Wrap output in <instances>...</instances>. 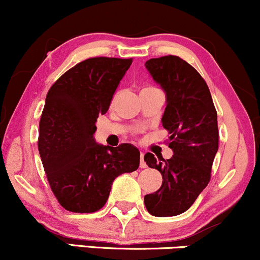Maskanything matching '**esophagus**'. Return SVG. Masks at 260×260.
Wrapping results in <instances>:
<instances>
[{
	"label": "esophagus",
	"instance_id": "34e87169",
	"mask_svg": "<svg viewBox=\"0 0 260 260\" xmlns=\"http://www.w3.org/2000/svg\"><path fill=\"white\" fill-rule=\"evenodd\" d=\"M140 167L146 168V162L144 161V152L140 153Z\"/></svg>",
	"mask_w": 260,
	"mask_h": 260
}]
</instances>
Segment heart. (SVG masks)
I'll return each instance as SVG.
<instances>
[{
	"mask_svg": "<svg viewBox=\"0 0 260 260\" xmlns=\"http://www.w3.org/2000/svg\"><path fill=\"white\" fill-rule=\"evenodd\" d=\"M148 88H153V87H148Z\"/></svg>",
	"mask_w": 260,
	"mask_h": 260,
	"instance_id": "b5f03b06",
	"label": "heart"
}]
</instances>
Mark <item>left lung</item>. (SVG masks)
I'll return each instance as SVG.
<instances>
[{
	"instance_id": "8db88e82",
	"label": "left lung",
	"mask_w": 260,
	"mask_h": 260,
	"mask_svg": "<svg viewBox=\"0 0 260 260\" xmlns=\"http://www.w3.org/2000/svg\"><path fill=\"white\" fill-rule=\"evenodd\" d=\"M145 67L166 94L162 125L169 134V159L152 153L145 162L162 174L161 188L145 195V205L157 217L186 211L206 188L218 150L217 113L204 78L178 56L146 61Z\"/></svg>"
}]
</instances>
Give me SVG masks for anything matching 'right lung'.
<instances>
[{
    "label": "right lung",
    "mask_w": 260,
    "mask_h": 260,
    "mask_svg": "<svg viewBox=\"0 0 260 260\" xmlns=\"http://www.w3.org/2000/svg\"><path fill=\"white\" fill-rule=\"evenodd\" d=\"M131 62L87 59L65 72L46 94L38 148L52 193L69 211H98L115 178L139 168L138 147H110L94 139L97 118L108 112Z\"/></svg>",
    "instance_id": "add662e5"
}]
</instances>
